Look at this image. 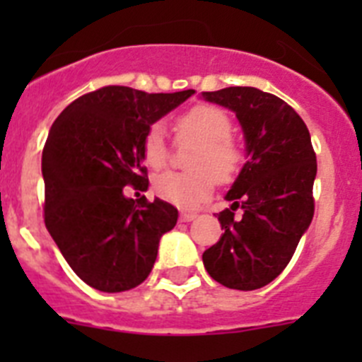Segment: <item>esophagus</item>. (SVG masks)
<instances>
[{"label": "esophagus", "instance_id": "1", "mask_svg": "<svg viewBox=\"0 0 362 362\" xmlns=\"http://www.w3.org/2000/svg\"><path fill=\"white\" fill-rule=\"evenodd\" d=\"M196 217H197V214H194V212H181L179 219L183 221V223H190V221H194Z\"/></svg>", "mask_w": 362, "mask_h": 362}]
</instances>
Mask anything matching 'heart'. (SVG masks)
I'll return each instance as SVG.
<instances>
[{"label":"heart","mask_w":362,"mask_h":362,"mask_svg":"<svg viewBox=\"0 0 362 362\" xmlns=\"http://www.w3.org/2000/svg\"><path fill=\"white\" fill-rule=\"evenodd\" d=\"M175 134L183 143H196L188 158L192 172H163L153 181L158 196L179 209H194L210 197L214 179L232 181L241 170L245 153L233 141L232 119L223 108L196 105L175 119ZM143 159L152 168H161L168 159L165 130L152 124L143 137Z\"/></svg>","instance_id":"b5f03b06"}]
</instances>
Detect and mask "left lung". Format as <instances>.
<instances>
[{"label":"left lung","mask_w":362,"mask_h":362,"mask_svg":"<svg viewBox=\"0 0 362 362\" xmlns=\"http://www.w3.org/2000/svg\"><path fill=\"white\" fill-rule=\"evenodd\" d=\"M201 95L235 114L246 150L225 196L232 206L217 214L225 233L204 250V268L226 288H263L286 268L312 223L317 159L310 132L290 105L254 86ZM238 208L242 216L235 218Z\"/></svg>","instance_id":"obj_1"}]
</instances>
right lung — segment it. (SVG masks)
Instances as JSON below:
<instances>
[{
    "label": "right lung",
    "instance_id": "1",
    "mask_svg": "<svg viewBox=\"0 0 362 362\" xmlns=\"http://www.w3.org/2000/svg\"><path fill=\"white\" fill-rule=\"evenodd\" d=\"M192 94L103 86L72 101L54 121L41 158L45 225L76 276L99 292L141 284L159 239L177 223L170 203L143 197L136 204L123 188H148L143 137Z\"/></svg>",
    "mask_w": 362,
    "mask_h": 362
}]
</instances>
